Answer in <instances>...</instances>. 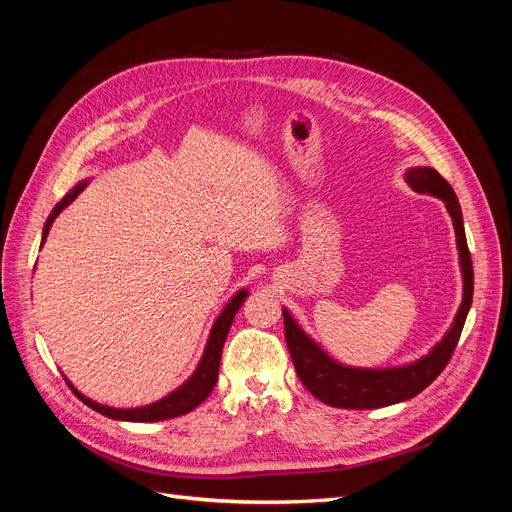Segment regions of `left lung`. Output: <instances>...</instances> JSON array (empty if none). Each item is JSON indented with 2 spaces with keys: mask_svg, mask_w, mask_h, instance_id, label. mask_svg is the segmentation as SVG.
I'll list each match as a JSON object with an SVG mask.
<instances>
[{
  "mask_svg": "<svg viewBox=\"0 0 512 512\" xmlns=\"http://www.w3.org/2000/svg\"><path fill=\"white\" fill-rule=\"evenodd\" d=\"M404 181L418 194H429L440 198L448 215L453 220L457 252H459V269L463 280V297L453 324L448 327L444 337L433 346L425 356L406 365L395 367H352L335 361L329 352H324L320 344L309 337L292 314L284 307V324H286V344L292 356L294 369L303 382L305 389L312 393L322 404L346 410H371L401 404L416 397L421 391L436 380L459 342L463 324H466L472 294H474V271L470 250L463 230V215L459 200L448 181L429 166H412L404 173Z\"/></svg>",
  "mask_w": 512,
  "mask_h": 512,
  "instance_id": "1",
  "label": "left lung"
}]
</instances>
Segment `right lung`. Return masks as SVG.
Listing matches in <instances>:
<instances>
[{
  "label": "right lung",
  "mask_w": 512,
  "mask_h": 512,
  "mask_svg": "<svg viewBox=\"0 0 512 512\" xmlns=\"http://www.w3.org/2000/svg\"><path fill=\"white\" fill-rule=\"evenodd\" d=\"M89 179H83L81 183H76L74 188L59 200V203L55 205V209L51 211L49 220H46L44 228H42V243L46 241V237H49V230L55 222L57 215L64 211L72 200L79 196L85 188H87ZM247 292L245 288H241L235 297H232L226 307L220 312V316L215 318L213 327L209 331V339L205 344V352L203 356H200V361L194 369V374L185 380L179 389L170 391L166 397L153 401V404H147V406H138V408H113V406H104V404H98V401L85 397L76 386L66 378L68 386L72 389V393L79 397L83 404H87L91 410H96L108 418H115V421H128V423H156V421H166V418H175V416H181V414H188L192 412L194 408H198L203 401L211 395L215 382H218V371H220V359H222V348H224V342L228 337V331H230V324L232 320H235L239 307L243 305V301L247 299Z\"/></svg>",
  "instance_id": "add662e5"
}]
</instances>
